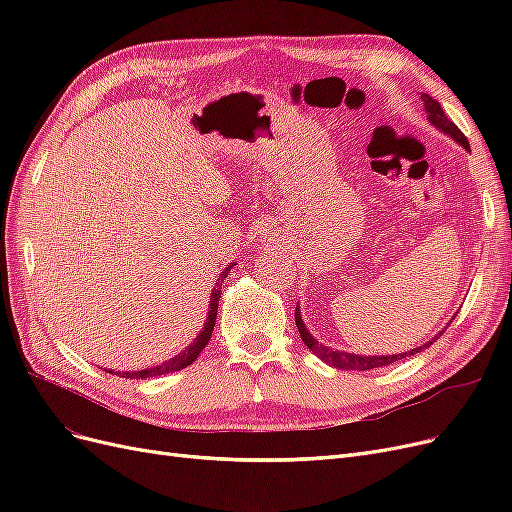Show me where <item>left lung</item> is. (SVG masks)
I'll return each mask as SVG.
<instances>
[{
    "label": "left lung",
    "mask_w": 512,
    "mask_h": 512,
    "mask_svg": "<svg viewBox=\"0 0 512 512\" xmlns=\"http://www.w3.org/2000/svg\"><path fill=\"white\" fill-rule=\"evenodd\" d=\"M421 100H423V108H425V113H427V119H429L431 126L438 128V130L444 132L446 136H451L457 145H461L463 149L470 151L468 138L463 136L461 130L455 126V123L444 115L440 102L433 100L429 94H421ZM294 320H297V329H299V333H301L303 344H305L309 350H312L320 361H324V363L335 367V369H352V371H367V369L384 367V365H391V363H395V361L406 359V356H410V354H416V352H421V350L429 348V346H431L433 342H436V339L446 331V327H444V331H438L436 335H433V337L429 339V342L421 344L418 348H412V350H408V352H399V354H369V356H367V354H354V352H346V350H333V348H329V346L320 344L318 339H316L312 333H309V329L305 327L299 305H297V309H294ZM451 322H453V318L448 320V324H451Z\"/></svg>",
    "instance_id": "left-lung-1"
}]
</instances>
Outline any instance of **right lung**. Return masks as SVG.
Wrapping results in <instances>:
<instances>
[{
	"label": "right lung",
	"instance_id": "obj_1",
	"mask_svg": "<svg viewBox=\"0 0 512 512\" xmlns=\"http://www.w3.org/2000/svg\"><path fill=\"white\" fill-rule=\"evenodd\" d=\"M232 267H235V262L226 265L224 271L218 277V282H215V288L211 290V301H209V312H207L205 327L194 337V342L190 346H185V350H181L179 354L173 356V359H168L160 365H153V367H147V369H141V371H113V369H108V374H117L121 378H130V380H145V378L162 376V374H173V371H179L183 367L192 365L198 359V354L203 352V348L209 344L213 327H215V318H218V301L222 299V284H224V280L228 277Z\"/></svg>",
	"mask_w": 512,
	"mask_h": 512
}]
</instances>
